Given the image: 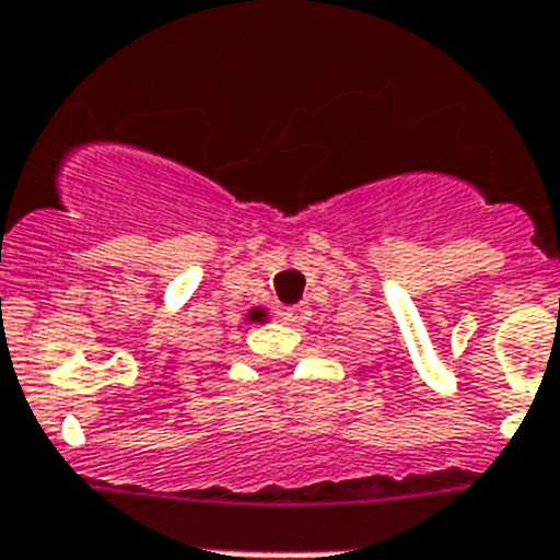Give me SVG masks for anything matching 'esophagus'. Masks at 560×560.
Masks as SVG:
<instances>
[{
	"label": "esophagus",
	"mask_w": 560,
	"mask_h": 560,
	"mask_svg": "<svg viewBox=\"0 0 560 560\" xmlns=\"http://www.w3.org/2000/svg\"><path fill=\"white\" fill-rule=\"evenodd\" d=\"M308 305H294V308H285L283 311V323L285 325H294V328H300V325L308 323Z\"/></svg>",
	"instance_id": "1"
}]
</instances>
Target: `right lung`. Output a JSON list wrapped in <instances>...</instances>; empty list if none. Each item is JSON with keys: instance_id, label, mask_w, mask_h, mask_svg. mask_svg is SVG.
Returning a JSON list of instances; mask_svg holds the SVG:
<instances>
[{"instance_id": "right-lung-1", "label": "right lung", "mask_w": 560, "mask_h": 560, "mask_svg": "<svg viewBox=\"0 0 560 560\" xmlns=\"http://www.w3.org/2000/svg\"><path fill=\"white\" fill-rule=\"evenodd\" d=\"M246 323H269V311L266 308H249V314H246Z\"/></svg>"}]
</instances>
